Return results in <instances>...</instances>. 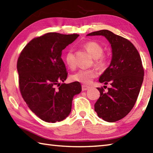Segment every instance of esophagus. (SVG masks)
I'll list each match as a JSON object with an SVG mask.
<instances>
[{
  "label": "esophagus",
  "instance_id": "1",
  "mask_svg": "<svg viewBox=\"0 0 153 153\" xmlns=\"http://www.w3.org/2000/svg\"><path fill=\"white\" fill-rule=\"evenodd\" d=\"M89 88H90L89 86H84V85H83V86H82V90H83V91H86V90H88Z\"/></svg>",
  "mask_w": 153,
  "mask_h": 153
}]
</instances>
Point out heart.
<instances>
[{
	"mask_svg": "<svg viewBox=\"0 0 153 153\" xmlns=\"http://www.w3.org/2000/svg\"><path fill=\"white\" fill-rule=\"evenodd\" d=\"M84 47L91 55L93 58L95 59V64L99 67H104L107 64V59L102 55L104 49L99 44L89 41L84 45ZM65 61L69 67L75 66L74 55L71 49L67 51L65 55ZM98 72L94 69H82L77 71L71 76V79L73 81L82 83L85 85H89L92 83V80L97 76Z\"/></svg>",
	"mask_w": 153,
	"mask_h": 153,
	"instance_id": "heart-1",
	"label": "heart"
}]
</instances>
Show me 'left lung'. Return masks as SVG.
Listing matches in <instances>:
<instances>
[{
  "instance_id": "8db88e82",
  "label": "left lung",
  "mask_w": 153,
  "mask_h": 153,
  "mask_svg": "<svg viewBox=\"0 0 153 153\" xmlns=\"http://www.w3.org/2000/svg\"><path fill=\"white\" fill-rule=\"evenodd\" d=\"M87 36H104L112 49L109 66L99 77V82L109 84L111 88L107 92L98 88L100 97L94 104V111L103 120L115 122L130 112L138 98L144 79L140 56L130 41L111 31L102 30Z\"/></svg>"
}]
</instances>
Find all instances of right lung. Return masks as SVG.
Instances as JSON below:
<instances>
[{
  "label": "right lung",
  "mask_w": 153,
  "mask_h": 153,
  "mask_svg": "<svg viewBox=\"0 0 153 153\" xmlns=\"http://www.w3.org/2000/svg\"><path fill=\"white\" fill-rule=\"evenodd\" d=\"M78 36L47 33L31 40L18 58L21 94L31 111L46 122L65 120L74 97L82 91L79 82L61 84L67 77L62 51Z\"/></svg>",
  "instance_id": "1"
}]
</instances>
